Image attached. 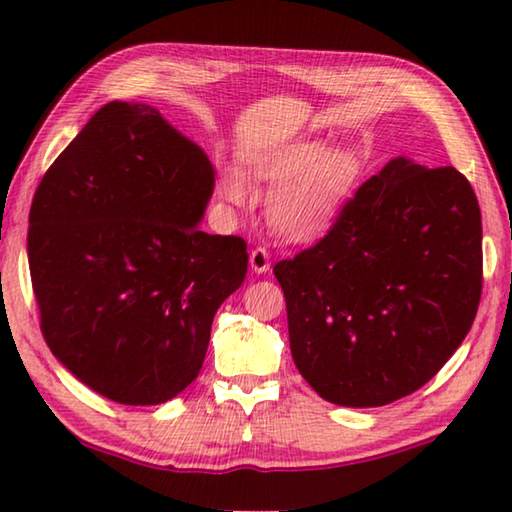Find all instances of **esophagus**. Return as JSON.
I'll list each match as a JSON object with an SVG mask.
<instances>
[{"mask_svg":"<svg viewBox=\"0 0 512 512\" xmlns=\"http://www.w3.org/2000/svg\"><path fill=\"white\" fill-rule=\"evenodd\" d=\"M250 268L255 273H266L271 268V257H268L266 248H253L250 250Z\"/></svg>","mask_w":512,"mask_h":512,"instance_id":"1","label":"esophagus"}]
</instances>
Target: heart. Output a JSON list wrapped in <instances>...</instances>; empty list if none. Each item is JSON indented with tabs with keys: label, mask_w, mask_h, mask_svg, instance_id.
<instances>
[{
	"label": "heart",
	"mask_w": 512,
	"mask_h": 512,
	"mask_svg": "<svg viewBox=\"0 0 512 512\" xmlns=\"http://www.w3.org/2000/svg\"><path fill=\"white\" fill-rule=\"evenodd\" d=\"M250 174L277 188L266 206L271 228L286 241L304 244L333 224L358 174V161L349 152H329L322 143H295L250 161ZM219 197L232 208H244L250 201L248 185L235 167L221 174Z\"/></svg>",
	"instance_id": "obj_1"
}]
</instances>
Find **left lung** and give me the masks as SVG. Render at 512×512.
<instances>
[{
	"mask_svg": "<svg viewBox=\"0 0 512 512\" xmlns=\"http://www.w3.org/2000/svg\"><path fill=\"white\" fill-rule=\"evenodd\" d=\"M481 210L454 167L398 156L273 273L295 367L324 401L380 407L436 376L475 322Z\"/></svg>",
	"mask_w": 512,
	"mask_h": 512,
	"instance_id": "1",
	"label": "left lung"
}]
</instances>
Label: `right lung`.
<instances>
[{
	"instance_id": "add662e5",
	"label": "right lung",
	"mask_w": 512,
	"mask_h": 512,
	"mask_svg": "<svg viewBox=\"0 0 512 512\" xmlns=\"http://www.w3.org/2000/svg\"><path fill=\"white\" fill-rule=\"evenodd\" d=\"M206 152L143 102L100 107L46 170L29 215L40 329L80 383L159 405L199 376L215 313L248 271L246 241L197 228Z\"/></svg>"
}]
</instances>
